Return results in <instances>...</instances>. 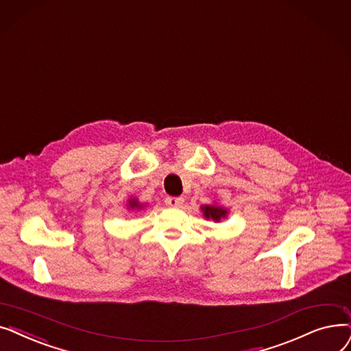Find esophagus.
<instances>
[{
	"label": "esophagus",
	"mask_w": 351,
	"mask_h": 351,
	"mask_svg": "<svg viewBox=\"0 0 351 351\" xmlns=\"http://www.w3.org/2000/svg\"><path fill=\"white\" fill-rule=\"evenodd\" d=\"M182 203H184V198L182 197H167L165 198V204L170 207H181Z\"/></svg>",
	"instance_id": "esophagus-1"
}]
</instances>
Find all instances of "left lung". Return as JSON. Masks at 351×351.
Masks as SVG:
<instances>
[{"instance_id": "8db88e82", "label": "left lung", "mask_w": 351, "mask_h": 351, "mask_svg": "<svg viewBox=\"0 0 351 351\" xmlns=\"http://www.w3.org/2000/svg\"><path fill=\"white\" fill-rule=\"evenodd\" d=\"M199 208H202L206 220H213L214 223H220L221 220L227 219V215H228V208H226L224 206L217 204V203L204 204Z\"/></svg>"}]
</instances>
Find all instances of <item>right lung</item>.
<instances>
[{
    "instance_id": "add662e5",
    "label": "right lung",
    "mask_w": 351,
    "mask_h": 351,
    "mask_svg": "<svg viewBox=\"0 0 351 351\" xmlns=\"http://www.w3.org/2000/svg\"><path fill=\"white\" fill-rule=\"evenodd\" d=\"M145 206H147V204L140 203L138 198H136V197L128 198V202H127V208H128L130 211H140V210H143Z\"/></svg>"
}]
</instances>
